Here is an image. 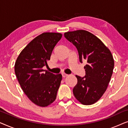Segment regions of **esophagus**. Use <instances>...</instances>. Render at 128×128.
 <instances>
[{
    "instance_id": "1",
    "label": "esophagus",
    "mask_w": 128,
    "mask_h": 128,
    "mask_svg": "<svg viewBox=\"0 0 128 128\" xmlns=\"http://www.w3.org/2000/svg\"><path fill=\"white\" fill-rule=\"evenodd\" d=\"M62 74V77H63V78H66V77H67V76H68V74H66V73H63Z\"/></svg>"
}]
</instances>
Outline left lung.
Segmentation results:
<instances>
[{"label":"left lung","instance_id":"obj_1","mask_svg":"<svg viewBox=\"0 0 128 128\" xmlns=\"http://www.w3.org/2000/svg\"><path fill=\"white\" fill-rule=\"evenodd\" d=\"M64 36L76 47L80 62L86 60L87 63L85 76H76L78 83L73 88V94L82 104H94L102 97L111 80L114 66L111 52L88 31H69Z\"/></svg>","mask_w":128,"mask_h":128}]
</instances>
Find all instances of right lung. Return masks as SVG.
<instances>
[{"mask_svg": "<svg viewBox=\"0 0 128 128\" xmlns=\"http://www.w3.org/2000/svg\"><path fill=\"white\" fill-rule=\"evenodd\" d=\"M62 36L60 33H42L23 49L16 61L15 74L22 90L38 106H48L56 98L62 75L54 74L42 68L47 65Z\"/></svg>", "mask_w": 128, "mask_h": 128, "instance_id": "add662e5", "label": "right lung"}]
</instances>
